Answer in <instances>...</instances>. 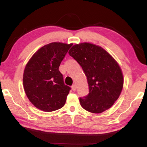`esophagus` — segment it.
<instances>
[{"label":"esophagus","instance_id":"34e87169","mask_svg":"<svg viewBox=\"0 0 147 147\" xmlns=\"http://www.w3.org/2000/svg\"><path fill=\"white\" fill-rule=\"evenodd\" d=\"M71 88H72V90H74V91H76V84H74V85H72V86H71Z\"/></svg>","mask_w":147,"mask_h":147}]
</instances>
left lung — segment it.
Segmentation results:
<instances>
[{"mask_svg": "<svg viewBox=\"0 0 147 147\" xmlns=\"http://www.w3.org/2000/svg\"><path fill=\"white\" fill-rule=\"evenodd\" d=\"M69 54L87 77L89 94L80 98L84 109L98 114L110 108L123 87V76L117 62L102 47L89 43L74 45Z\"/></svg>", "mask_w": 147, "mask_h": 147, "instance_id": "8db88e82", "label": "left lung"}]
</instances>
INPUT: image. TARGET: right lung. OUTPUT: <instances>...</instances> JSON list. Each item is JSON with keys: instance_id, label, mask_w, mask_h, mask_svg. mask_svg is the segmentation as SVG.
Wrapping results in <instances>:
<instances>
[{"instance_id": "add662e5", "label": "right lung", "mask_w": 147, "mask_h": 147, "mask_svg": "<svg viewBox=\"0 0 147 147\" xmlns=\"http://www.w3.org/2000/svg\"><path fill=\"white\" fill-rule=\"evenodd\" d=\"M71 44L54 42L38 50L28 62L23 74V86L29 101L38 109L52 112L65 103L71 88L65 85L60 63Z\"/></svg>"}]
</instances>
